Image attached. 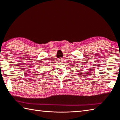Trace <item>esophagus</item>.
<instances>
[{"label": "esophagus", "mask_w": 120, "mask_h": 120, "mask_svg": "<svg viewBox=\"0 0 120 120\" xmlns=\"http://www.w3.org/2000/svg\"><path fill=\"white\" fill-rule=\"evenodd\" d=\"M62 61V59H61V58H60V59H59V61L61 62Z\"/></svg>", "instance_id": "1"}]
</instances>
